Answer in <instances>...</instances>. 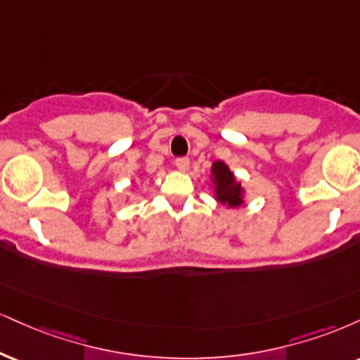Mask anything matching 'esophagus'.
<instances>
[{
	"label": "esophagus",
	"mask_w": 360,
	"mask_h": 360,
	"mask_svg": "<svg viewBox=\"0 0 360 360\" xmlns=\"http://www.w3.org/2000/svg\"><path fill=\"white\" fill-rule=\"evenodd\" d=\"M174 164L181 172H186L189 169V159L188 158H177Z\"/></svg>",
	"instance_id": "34e87169"
}]
</instances>
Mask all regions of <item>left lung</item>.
I'll use <instances>...</instances> for the list:
<instances>
[{
  "mask_svg": "<svg viewBox=\"0 0 360 360\" xmlns=\"http://www.w3.org/2000/svg\"><path fill=\"white\" fill-rule=\"evenodd\" d=\"M211 179L214 184V196L221 205L228 207H238L245 202V189L240 181L223 161H214L211 166Z\"/></svg>",
  "mask_w": 360,
  "mask_h": 360,
  "instance_id": "1",
  "label": "left lung"
}]
</instances>
